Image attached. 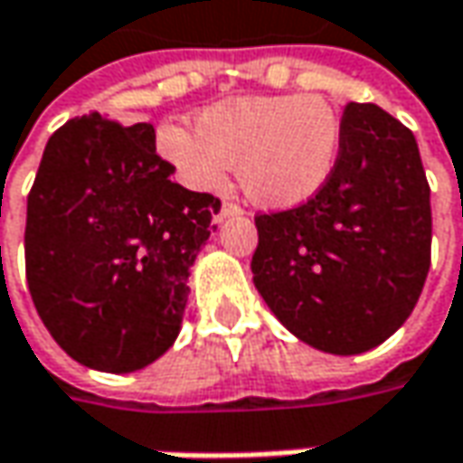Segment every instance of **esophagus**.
<instances>
[{
  "label": "esophagus",
  "instance_id": "esophagus-1",
  "mask_svg": "<svg viewBox=\"0 0 463 463\" xmlns=\"http://www.w3.org/2000/svg\"><path fill=\"white\" fill-rule=\"evenodd\" d=\"M234 216H242V208L237 205V203H223L221 205V211L216 213V221H226V219H234Z\"/></svg>",
  "mask_w": 463,
  "mask_h": 463
}]
</instances>
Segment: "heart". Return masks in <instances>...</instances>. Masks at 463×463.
Segmentation results:
<instances>
[{
	"label": "heart",
	"instance_id": "obj_1",
	"mask_svg": "<svg viewBox=\"0 0 463 463\" xmlns=\"http://www.w3.org/2000/svg\"><path fill=\"white\" fill-rule=\"evenodd\" d=\"M197 129L161 125L156 148L193 190H223L237 166L244 195L268 211L310 203L334 179L344 122L320 96H242L208 106Z\"/></svg>",
	"mask_w": 463,
	"mask_h": 463
}]
</instances>
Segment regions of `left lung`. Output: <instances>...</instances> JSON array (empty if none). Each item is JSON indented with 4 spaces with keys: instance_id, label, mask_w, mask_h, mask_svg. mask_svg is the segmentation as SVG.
Instances as JSON below:
<instances>
[{
    "instance_id": "left-lung-1",
    "label": "left lung",
    "mask_w": 463,
    "mask_h": 463,
    "mask_svg": "<svg viewBox=\"0 0 463 463\" xmlns=\"http://www.w3.org/2000/svg\"><path fill=\"white\" fill-rule=\"evenodd\" d=\"M334 179L310 203L258 216L252 281L299 341L362 354L411 315L430 270V184L411 129L375 104L344 109Z\"/></svg>"
}]
</instances>
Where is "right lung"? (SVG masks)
I'll return each mask as SVG.
<instances>
[{"instance_id":"1","label":"right lung","mask_w":463,"mask_h":463,"mask_svg":"<svg viewBox=\"0 0 463 463\" xmlns=\"http://www.w3.org/2000/svg\"><path fill=\"white\" fill-rule=\"evenodd\" d=\"M172 174L148 122L93 111L46 143L28 195V289L54 341L90 370H143L179 335L221 200Z\"/></svg>"}]
</instances>
